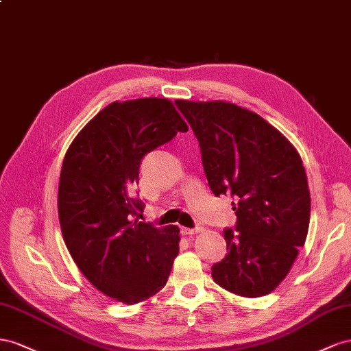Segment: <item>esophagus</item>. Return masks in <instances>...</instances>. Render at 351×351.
Here are the masks:
<instances>
[{
	"label": "esophagus",
	"instance_id": "1",
	"mask_svg": "<svg viewBox=\"0 0 351 351\" xmlns=\"http://www.w3.org/2000/svg\"><path fill=\"white\" fill-rule=\"evenodd\" d=\"M203 228L202 226H195V228H181V232L182 235H193V234H197V232H202Z\"/></svg>",
	"mask_w": 351,
	"mask_h": 351
}]
</instances>
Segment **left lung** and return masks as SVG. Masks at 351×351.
<instances>
[{"label":"left lung","mask_w":351,"mask_h":351,"mask_svg":"<svg viewBox=\"0 0 351 351\" xmlns=\"http://www.w3.org/2000/svg\"><path fill=\"white\" fill-rule=\"evenodd\" d=\"M202 148L208 186L237 198L235 228H226L225 258L215 282L237 295L262 297L282 282L303 247L310 193L302 157L254 112L226 101H175Z\"/></svg>","instance_id":"obj_1"}]
</instances>
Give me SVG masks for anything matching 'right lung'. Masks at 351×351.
<instances>
[{
  "label": "right lung",
  "mask_w": 351,
  "mask_h": 351,
  "mask_svg": "<svg viewBox=\"0 0 351 351\" xmlns=\"http://www.w3.org/2000/svg\"><path fill=\"white\" fill-rule=\"evenodd\" d=\"M186 131L166 98L114 101L89 120L64 156L57 204L66 247L88 281L116 302L139 303L167 282L179 228L139 222L144 204L131 191L143 157Z\"/></svg>",
  "instance_id": "1"
}]
</instances>
